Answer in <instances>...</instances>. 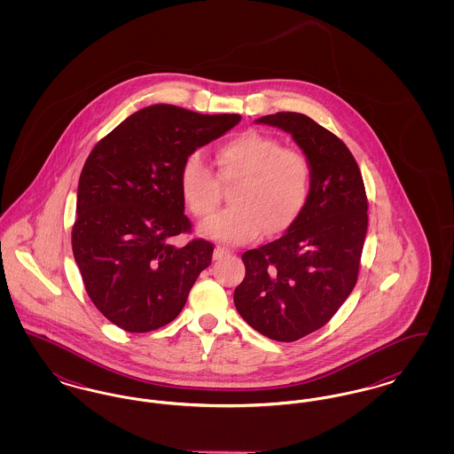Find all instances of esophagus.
<instances>
[{
  "instance_id": "34e87169",
  "label": "esophagus",
  "mask_w": 454,
  "mask_h": 454,
  "mask_svg": "<svg viewBox=\"0 0 454 454\" xmlns=\"http://www.w3.org/2000/svg\"><path fill=\"white\" fill-rule=\"evenodd\" d=\"M230 255H231V252H230L228 248H224V247L217 245L216 250H215V259L221 260L224 259V257H230Z\"/></svg>"
}]
</instances>
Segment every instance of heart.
<instances>
[{"mask_svg":"<svg viewBox=\"0 0 454 454\" xmlns=\"http://www.w3.org/2000/svg\"><path fill=\"white\" fill-rule=\"evenodd\" d=\"M217 173L199 153H191L178 173L180 192L200 219L211 217L223 199V184L237 182L233 207L202 224V231L230 243L287 231L301 216L311 192V163L298 148L274 136L245 130L217 145Z\"/></svg>","mask_w":454,"mask_h":454,"instance_id":"b5f03b06","label":"heart"}]
</instances>
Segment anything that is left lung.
Segmentation results:
<instances>
[{
    "label": "left lung",
    "mask_w": 454,
    "mask_h": 454,
    "mask_svg": "<svg viewBox=\"0 0 454 454\" xmlns=\"http://www.w3.org/2000/svg\"><path fill=\"white\" fill-rule=\"evenodd\" d=\"M289 132L311 163V192L301 216L263 247L247 250L235 289L241 318L262 335L294 342L322 328L352 293L367 231V195L344 141L296 112L260 117Z\"/></svg>",
    "instance_id": "left-lung-1"
}]
</instances>
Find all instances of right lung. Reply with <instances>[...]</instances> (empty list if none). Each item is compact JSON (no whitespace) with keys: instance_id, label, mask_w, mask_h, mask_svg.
I'll return each instance as SVG.
<instances>
[{"instance_id":"right-lung-1","label":"right lung","mask_w":454,"mask_h":454,"mask_svg":"<svg viewBox=\"0 0 454 454\" xmlns=\"http://www.w3.org/2000/svg\"><path fill=\"white\" fill-rule=\"evenodd\" d=\"M241 115H202L152 106L129 115L88 154L80 175L73 255L95 308L126 332L173 322L215 245L192 238L178 173L197 148L235 128Z\"/></svg>"}]
</instances>
